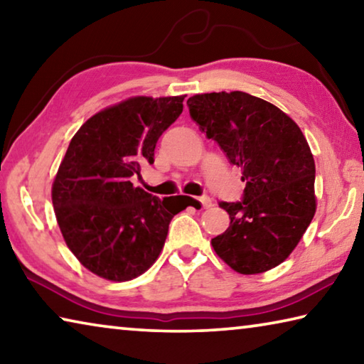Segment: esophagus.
<instances>
[{"mask_svg":"<svg viewBox=\"0 0 364 364\" xmlns=\"http://www.w3.org/2000/svg\"><path fill=\"white\" fill-rule=\"evenodd\" d=\"M200 202V205H202V208H208L212 205V199L208 196H202V197H199V199H197Z\"/></svg>","mask_w":364,"mask_h":364,"instance_id":"34e87169","label":"esophagus"}]
</instances>
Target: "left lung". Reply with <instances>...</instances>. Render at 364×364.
I'll return each mask as SVG.
<instances>
[{
    "instance_id": "1",
    "label": "left lung",
    "mask_w": 364,
    "mask_h": 364,
    "mask_svg": "<svg viewBox=\"0 0 364 364\" xmlns=\"http://www.w3.org/2000/svg\"><path fill=\"white\" fill-rule=\"evenodd\" d=\"M189 114L242 170V200L220 202L230 228L212 239L217 255L241 274L278 267L316 210L315 160L291 117L242 91L196 95Z\"/></svg>"
}]
</instances>
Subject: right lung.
I'll return each instance as SVG.
<instances>
[{
  "instance_id": "obj_1",
  "label": "right lung",
  "mask_w": 364,
  "mask_h": 364,
  "mask_svg": "<svg viewBox=\"0 0 364 364\" xmlns=\"http://www.w3.org/2000/svg\"><path fill=\"white\" fill-rule=\"evenodd\" d=\"M184 96H138L86 120L53 183L58 225L80 263L109 281H130L157 260L175 208L134 188L154 164L162 133L183 112Z\"/></svg>"
}]
</instances>
